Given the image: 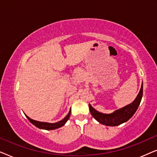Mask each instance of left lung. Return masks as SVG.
<instances>
[{"mask_svg":"<svg viewBox=\"0 0 157 157\" xmlns=\"http://www.w3.org/2000/svg\"><path fill=\"white\" fill-rule=\"evenodd\" d=\"M143 96V84L141 85L140 91L135 98V100L132 104L127 105V106L123 107V108L118 109L112 113H103L98 112L95 110L91 104H89V110L91 115L99 123L104 124L106 126H115L120 125V124L127 121L128 119H131L134 113L136 112L137 109L140 104L141 98Z\"/></svg>","mask_w":157,"mask_h":157,"instance_id":"1","label":"left lung"}]
</instances>
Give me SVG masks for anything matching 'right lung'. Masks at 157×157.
Masks as SVG:
<instances>
[{"label": "right lung", "instance_id": "obj_1", "mask_svg": "<svg viewBox=\"0 0 157 157\" xmlns=\"http://www.w3.org/2000/svg\"><path fill=\"white\" fill-rule=\"evenodd\" d=\"M71 115V110L69 111V113L66 115V117L64 118L63 119H62L61 121H60L59 122H56V123H48V122H42V121H36V120H33L31 119V118L26 116L28 119L31 122L33 125H35L37 127L40 128H43V129H46V130H52V129H56V128H60L61 126H63L64 124H66V122L68 121V118H69Z\"/></svg>", "mask_w": 157, "mask_h": 157}]
</instances>
